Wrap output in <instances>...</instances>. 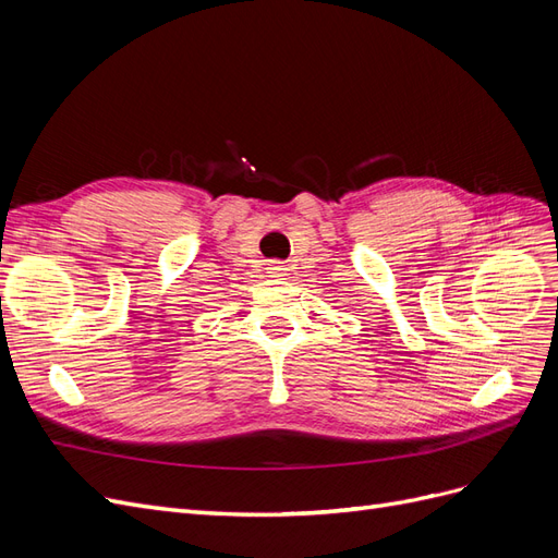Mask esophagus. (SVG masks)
Segmentation results:
<instances>
[{
	"label": "esophagus",
	"mask_w": 558,
	"mask_h": 558,
	"mask_svg": "<svg viewBox=\"0 0 558 558\" xmlns=\"http://www.w3.org/2000/svg\"><path fill=\"white\" fill-rule=\"evenodd\" d=\"M267 269H269V275H272V277H286V265L283 263L272 260Z\"/></svg>",
	"instance_id": "34e87169"
}]
</instances>
